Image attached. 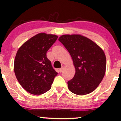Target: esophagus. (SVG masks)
Instances as JSON below:
<instances>
[{
  "label": "esophagus",
  "mask_w": 121,
  "mask_h": 121,
  "mask_svg": "<svg viewBox=\"0 0 121 121\" xmlns=\"http://www.w3.org/2000/svg\"><path fill=\"white\" fill-rule=\"evenodd\" d=\"M63 69H64V66H62L61 68L59 69V72H60V73L61 72H62V70H63Z\"/></svg>",
  "instance_id": "obj_1"
}]
</instances>
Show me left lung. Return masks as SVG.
I'll return each instance as SVG.
<instances>
[{
    "mask_svg": "<svg viewBox=\"0 0 121 121\" xmlns=\"http://www.w3.org/2000/svg\"><path fill=\"white\" fill-rule=\"evenodd\" d=\"M59 40L68 50L76 69L73 78L68 81L69 90L82 95L94 91L106 71V56L97 44L80 35H64Z\"/></svg>",
    "mask_w": 121,
    "mask_h": 121,
    "instance_id": "8db88e82",
    "label": "left lung"
}]
</instances>
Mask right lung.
I'll return each mask as SVG.
<instances>
[{"mask_svg": "<svg viewBox=\"0 0 121 121\" xmlns=\"http://www.w3.org/2000/svg\"><path fill=\"white\" fill-rule=\"evenodd\" d=\"M57 36L40 33L25 42L17 51L14 71L17 81L26 91L40 95L51 88L58 73L53 69L47 52Z\"/></svg>", "mask_w": 121, "mask_h": 121, "instance_id": "right-lung-1", "label": "right lung"}]
</instances>
